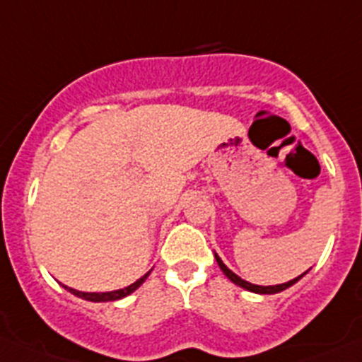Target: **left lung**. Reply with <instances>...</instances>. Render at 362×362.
I'll list each match as a JSON object with an SVG mask.
<instances>
[{"instance_id":"obj_1","label":"left lung","mask_w":362,"mask_h":362,"mask_svg":"<svg viewBox=\"0 0 362 362\" xmlns=\"http://www.w3.org/2000/svg\"><path fill=\"white\" fill-rule=\"evenodd\" d=\"M215 259H216V262H218L220 269H222V272H224V275L228 276L229 281L235 282V284L240 286V288H244V290L253 291V293H262V295H273V293H279V291L286 290V288H290V286H293L295 282L300 281V279H303V276L306 275V272H304L303 275H298L297 279H293V281L284 282V284H276V286H257V284H251V282L244 281V279H240V276H238V275H235V273L231 272V269H229L228 266H226V264L222 262V260H220V257L216 255V253H215Z\"/></svg>"}]
</instances>
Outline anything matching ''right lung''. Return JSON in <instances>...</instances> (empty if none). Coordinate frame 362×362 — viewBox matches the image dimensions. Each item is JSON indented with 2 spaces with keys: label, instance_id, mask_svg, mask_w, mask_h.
Instances as JSON below:
<instances>
[{
  "label": "right lung",
  "instance_id": "add662e5",
  "mask_svg": "<svg viewBox=\"0 0 362 362\" xmlns=\"http://www.w3.org/2000/svg\"><path fill=\"white\" fill-rule=\"evenodd\" d=\"M151 272H147L146 275L140 276L136 282H133L131 286H127V288H124V290H116V291H105V293H87V291H78V290H72V288H67L69 291H71L72 295H76V297L80 298H86V300H90V303H109V300H118V298H124L127 297V295L133 293L134 290H138L140 286L146 282V279L149 276Z\"/></svg>",
  "mask_w": 362,
  "mask_h": 362
}]
</instances>
